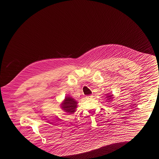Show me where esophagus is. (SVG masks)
Returning <instances> with one entry per match:
<instances>
[{
  "label": "esophagus",
  "mask_w": 159,
  "mask_h": 159,
  "mask_svg": "<svg viewBox=\"0 0 159 159\" xmlns=\"http://www.w3.org/2000/svg\"><path fill=\"white\" fill-rule=\"evenodd\" d=\"M92 97H93V95H89V96H87V97H86L87 98H92Z\"/></svg>",
  "instance_id": "34e87169"
}]
</instances>
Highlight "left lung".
Masks as SVG:
<instances>
[{"label":"left lung","mask_w":159,"mask_h":159,"mask_svg":"<svg viewBox=\"0 0 159 159\" xmlns=\"http://www.w3.org/2000/svg\"><path fill=\"white\" fill-rule=\"evenodd\" d=\"M107 97L106 98H107V102H111V100L113 98V95L112 94H107Z\"/></svg>","instance_id":"1"}]
</instances>
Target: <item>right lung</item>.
Here are the masks:
<instances>
[{
    "mask_svg": "<svg viewBox=\"0 0 159 159\" xmlns=\"http://www.w3.org/2000/svg\"><path fill=\"white\" fill-rule=\"evenodd\" d=\"M61 108L68 114H73L75 112L77 107V102L71 97L67 96L61 103Z\"/></svg>",
    "mask_w": 159,
    "mask_h": 159,
    "instance_id": "1",
    "label": "right lung"
}]
</instances>
